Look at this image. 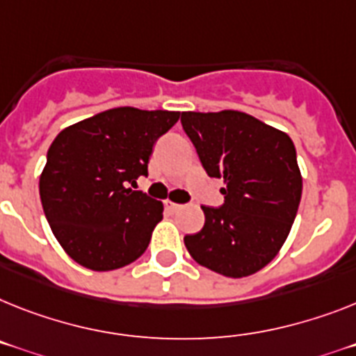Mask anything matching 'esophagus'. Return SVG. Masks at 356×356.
Returning a JSON list of instances; mask_svg holds the SVG:
<instances>
[{
	"label": "esophagus",
	"mask_w": 356,
	"mask_h": 356,
	"mask_svg": "<svg viewBox=\"0 0 356 356\" xmlns=\"http://www.w3.org/2000/svg\"><path fill=\"white\" fill-rule=\"evenodd\" d=\"M166 208H168L170 211H179V210H183L184 206L183 204H177V202L168 201V202H166Z\"/></svg>",
	"instance_id": "esophagus-1"
}]
</instances>
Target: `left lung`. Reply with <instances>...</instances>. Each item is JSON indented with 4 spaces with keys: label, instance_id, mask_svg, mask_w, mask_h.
Listing matches in <instances>:
<instances>
[{
    "label": "left lung",
    "instance_id": "8db88e82",
    "mask_svg": "<svg viewBox=\"0 0 356 356\" xmlns=\"http://www.w3.org/2000/svg\"><path fill=\"white\" fill-rule=\"evenodd\" d=\"M181 122L210 177L224 179V204L202 206L204 226L184 237L193 261L241 279L270 264L288 238L302 195L288 134L237 110L183 112Z\"/></svg>",
    "mask_w": 356,
    "mask_h": 356
}]
</instances>
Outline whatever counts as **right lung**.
<instances>
[{
	"label": "right lung",
	"instance_id": "1",
	"mask_svg": "<svg viewBox=\"0 0 356 356\" xmlns=\"http://www.w3.org/2000/svg\"><path fill=\"white\" fill-rule=\"evenodd\" d=\"M181 112L119 106L58 134L40 177L44 217L77 264L118 270L146 252L163 202L136 192L155 141Z\"/></svg>",
	"mask_w": 356,
	"mask_h": 356
}]
</instances>
